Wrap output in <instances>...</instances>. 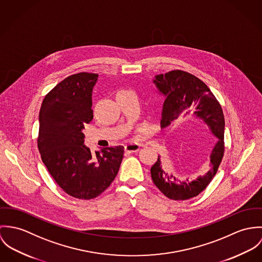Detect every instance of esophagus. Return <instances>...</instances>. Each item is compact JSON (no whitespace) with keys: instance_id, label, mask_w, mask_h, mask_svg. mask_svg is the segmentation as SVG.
<instances>
[{"instance_id":"esophagus-1","label":"esophagus","mask_w":262,"mask_h":262,"mask_svg":"<svg viewBox=\"0 0 262 262\" xmlns=\"http://www.w3.org/2000/svg\"><path fill=\"white\" fill-rule=\"evenodd\" d=\"M141 145L137 144V143H133V144H127L124 146V149L126 152H136L140 149Z\"/></svg>"}]
</instances>
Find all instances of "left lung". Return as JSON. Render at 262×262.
Masks as SVG:
<instances>
[{
	"mask_svg": "<svg viewBox=\"0 0 262 262\" xmlns=\"http://www.w3.org/2000/svg\"><path fill=\"white\" fill-rule=\"evenodd\" d=\"M160 93L164 95L161 126L193 114L203 120L217 142L210 152V169L193 181L179 180L163 169L161 157L150 168V176L157 188L169 199L188 200L198 196L217 173L224 155V115L218 100L209 88L195 75L182 70L159 74L152 79Z\"/></svg>",
	"mask_w": 262,
	"mask_h": 262,
	"instance_id": "1",
	"label": "left lung"
}]
</instances>
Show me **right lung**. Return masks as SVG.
I'll return each mask as SVG.
<instances>
[{
  "label": "right lung",
  "instance_id": "1",
  "mask_svg": "<svg viewBox=\"0 0 262 262\" xmlns=\"http://www.w3.org/2000/svg\"><path fill=\"white\" fill-rule=\"evenodd\" d=\"M95 73L80 72L59 82L43 99L39 113L38 148L48 172L69 196L89 200L105 191L117 177L123 146L92 155L84 144V124L93 118Z\"/></svg>",
  "mask_w": 262,
  "mask_h": 262
}]
</instances>
